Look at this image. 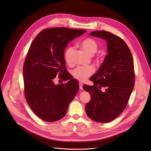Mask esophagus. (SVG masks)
<instances>
[{
    "instance_id": "34e87169",
    "label": "esophagus",
    "mask_w": 151,
    "mask_h": 151,
    "mask_svg": "<svg viewBox=\"0 0 151 151\" xmlns=\"http://www.w3.org/2000/svg\"><path fill=\"white\" fill-rule=\"evenodd\" d=\"M79 88H80V90H83V88H82L83 84H82V82H79Z\"/></svg>"
}]
</instances>
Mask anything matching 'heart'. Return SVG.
Listing matches in <instances>:
<instances>
[{
	"label": "heart",
	"instance_id": "obj_1",
	"mask_svg": "<svg viewBox=\"0 0 151 151\" xmlns=\"http://www.w3.org/2000/svg\"><path fill=\"white\" fill-rule=\"evenodd\" d=\"M81 47L89 55H94L97 51L99 44L97 42L92 38H87L82 40L81 43ZM75 51L74 47H69L65 51L64 58L68 65H72L73 64V55ZM95 69L93 66H78L72 71L73 78L79 81H85L90 77L94 72Z\"/></svg>",
	"mask_w": 151,
	"mask_h": 151
}]
</instances>
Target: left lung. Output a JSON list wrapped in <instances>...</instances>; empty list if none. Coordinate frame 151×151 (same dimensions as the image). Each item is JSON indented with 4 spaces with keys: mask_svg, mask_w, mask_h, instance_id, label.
Masks as SVG:
<instances>
[{
    "mask_svg": "<svg viewBox=\"0 0 151 151\" xmlns=\"http://www.w3.org/2000/svg\"><path fill=\"white\" fill-rule=\"evenodd\" d=\"M90 36L106 40L107 54L101 67L90 79L94 85H84L91 96L85 111L92 120L106 123L117 118L125 109L134 86V68L132 52L120 37L104 30ZM106 88L105 91L100 90Z\"/></svg>",
    "mask_w": 151,
    "mask_h": 151,
    "instance_id": "8db88e82",
    "label": "left lung"
}]
</instances>
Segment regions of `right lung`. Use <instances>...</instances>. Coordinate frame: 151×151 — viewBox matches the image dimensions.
<instances>
[{
	"label": "right lung",
	"instance_id": "right-lung-1",
	"mask_svg": "<svg viewBox=\"0 0 151 151\" xmlns=\"http://www.w3.org/2000/svg\"><path fill=\"white\" fill-rule=\"evenodd\" d=\"M86 32L83 29L54 27L42 30L27 52L23 66L26 100L33 112L47 122L66 115L79 90V83L66 69L64 51L68 44ZM66 83L55 85L57 75Z\"/></svg>",
	"mask_w": 151,
	"mask_h": 151
}]
</instances>
